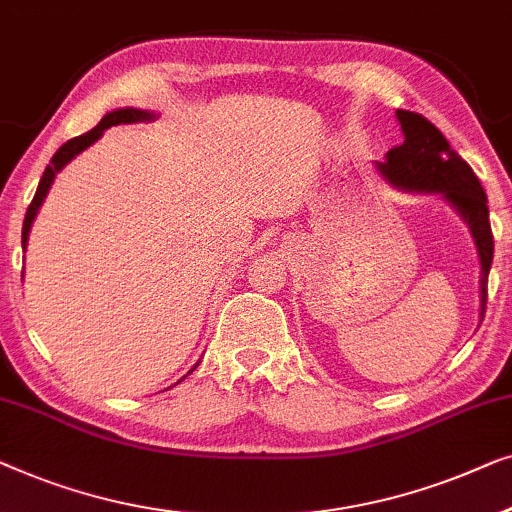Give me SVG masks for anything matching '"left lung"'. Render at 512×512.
<instances>
[{"label": "left lung", "mask_w": 512, "mask_h": 512, "mask_svg": "<svg viewBox=\"0 0 512 512\" xmlns=\"http://www.w3.org/2000/svg\"><path fill=\"white\" fill-rule=\"evenodd\" d=\"M403 129V143L387 153V160L378 164L380 174L403 190L438 192L450 201L469 222L478 246L482 278H480V322L487 308V276L494 257V236L489 225L487 194L478 176L455 153L448 139L434 122L413 111H397Z\"/></svg>", "instance_id": "8db88e82"}]
</instances>
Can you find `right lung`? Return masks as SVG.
<instances>
[{
	"label": "right lung",
	"mask_w": 512,
	"mask_h": 512,
	"mask_svg": "<svg viewBox=\"0 0 512 512\" xmlns=\"http://www.w3.org/2000/svg\"><path fill=\"white\" fill-rule=\"evenodd\" d=\"M153 118V113L148 111H139V109H118L113 113H106L102 122H99L97 127H92L90 132H85L81 136H74V139H69L67 143H62L60 148H57V153L53 155V160H50V164L46 167V171H43L41 181H39V187H37V194H34L32 204L30 208H27L25 213V222H23V248L27 246V236H30V227H32V220L37 218V211L39 206L43 204V199H46V194L50 190V183L55 181V174L60 171L64 164H67L69 160H74V157L81 153V150H85L88 146H92L99 136L104 134V129H109L111 125H120V122H143V120H150Z\"/></svg>",
	"instance_id": "1"
}]
</instances>
